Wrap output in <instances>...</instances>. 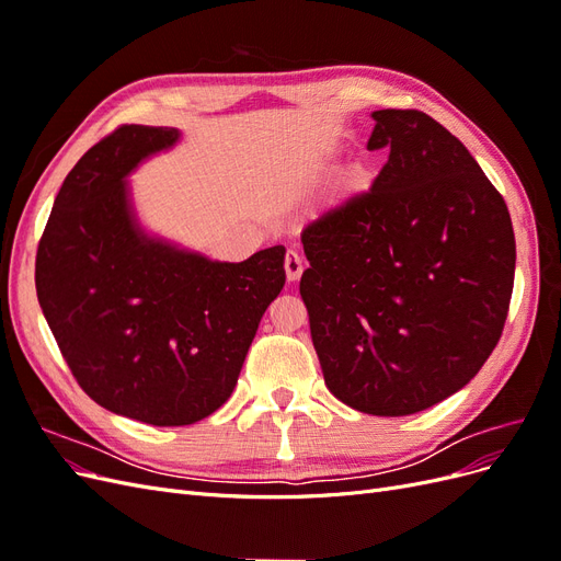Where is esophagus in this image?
Segmentation results:
<instances>
[{
	"instance_id": "esophagus-1",
	"label": "esophagus",
	"mask_w": 561,
	"mask_h": 561,
	"mask_svg": "<svg viewBox=\"0 0 561 561\" xmlns=\"http://www.w3.org/2000/svg\"><path fill=\"white\" fill-rule=\"evenodd\" d=\"M301 274H304V264L299 260V254L297 252H287L285 254V276H287V280L295 283V280L301 278Z\"/></svg>"
}]
</instances>
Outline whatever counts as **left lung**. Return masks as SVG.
I'll return each instance as SVG.
<instances>
[{
	"label": "left lung",
	"mask_w": 561,
	"mask_h": 561,
	"mask_svg": "<svg viewBox=\"0 0 561 561\" xmlns=\"http://www.w3.org/2000/svg\"><path fill=\"white\" fill-rule=\"evenodd\" d=\"M388 147L363 194L301 233L299 293L332 396L404 416L463 388L496 348L515 283L503 196L463 142L419 110H377Z\"/></svg>",
	"instance_id": "obj_1"
}]
</instances>
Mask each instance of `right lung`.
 I'll return each instance as SVG.
<instances>
[{
	"label": "right lung",
	"instance_id": "1",
	"mask_svg": "<svg viewBox=\"0 0 561 561\" xmlns=\"http://www.w3.org/2000/svg\"><path fill=\"white\" fill-rule=\"evenodd\" d=\"M175 128L124 124L65 178L39 239V307L77 383L105 410L190 426L222 407L260 320L285 285V248L239 264L151 241L124 178Z\"/></svg>",
	"mask_w": 561,
	"mask_h": 561
}]
</instances>
